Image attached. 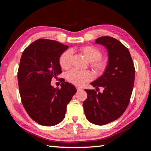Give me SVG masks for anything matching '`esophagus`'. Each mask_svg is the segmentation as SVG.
I'll return each mask as SVG.
<instances>
[{
  "instance_id": "esophagus-1",
  "label": "esophagus",
  "mask_w": 151,
  "mask_h": 151,
  "mask_svg": "<svg viewBox=\"0 0 151 151\" xmlns=\"http://www.w3.org/2000/svg\"><path fill=\"white\" fill-rule=\"evenodd\" d=\"M76 90H77V91H81V90H82V88H81V87H76Z\"/></svg>"
}]
</instances>
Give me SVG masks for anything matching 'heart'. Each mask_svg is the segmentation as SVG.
Instances as JSON below:
<instances>
[{
	"instance_id": "heart-1",
	"label": "heart",
	"mask_w": 151,
	"mask_h": 151,
	"mask_svg": "<svg viewBox=\"0 0 151 151\" xmlns=\"http://www.w3.org/2000/svg\"><path fill=\"white\" fill-rule=\"evenodd\" d=\"M86 60L91 62V66L96 75H101L106 68L108 62L102 57V52L98 48L91 45H86L79 48ZM72 52L68 50L60 55L58 63L63 69H68L70 67ZM93 78V74L88 70H78L73 69L66 75V78L69 83L76 86H82L86 82L91 81Z\"/></svg>"
}]
</instances>
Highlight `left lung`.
I'll list each match as a JSON object with an SVG mask.
<instances>
[{
  "label": "left lung",
  "mask_w": 151,
  "mask_h": 151,
  "mask_svg": "<svg viewBox=\"0 0 151 151\" xmlns=\"http://www.w3.org/2000/svg\"><path fill=\"white\" fill-rule=\"evenodd\" d=\"M105 47L109 61L101 76L91 85L104 88L102 93L85 89L87 99L83 102L86 118L91 123L104 125L119 119L129 105L134 83L135 69L129 50L118 40L111 37L96 39Z\"/></svg>",
  "instance_id": "obj_1"
}]
</instances>
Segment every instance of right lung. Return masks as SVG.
I'll use <instances>...</instances> for the list:
<instances>
[{
  "label": "right lung",
  "instance_id": "1",
  "mask_svg": "<svg viewBox=\"0 0 151 151\" xmlns=\"http://www.w3.org/2000/svg\"><path fill=\"white\" fill-rule=\"evenodd\" d=\"M68 48L56 40L40 39L22 54L17 73L20 98L29 116L40 125L60 123L76 92L67 82L61 83L60 88L50 85L52 78L62 73L58 58Z\"/></svg>",
  "mask_w": 151,
  "mask_h": 151
}]
</instances>
